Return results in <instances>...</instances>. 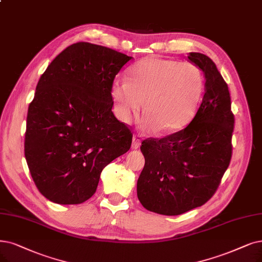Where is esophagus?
Returning <instances> with one entry per match:
<instances>
[{
    "instance_id": "1",
    "label": "esophagus",
    "mask_w": 262,
    "mask_h": 262,
    "mask_svg": "<svg viewBox=\"0 0 262 262\" xmlns=\"http://www.w3.org/2000/svg\"><path fill=\"white\" fill-rule=\"evenodd\" d=\"M140 146H141V137L139 134H135L133 137V141H132V148L138 149Z\"/></svg>"
}]
</instances>
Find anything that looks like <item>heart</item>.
I'll list each match as a JSON object with an SVG mask.
<instances>
[{
    "label": "heart",
    "mask_w": 262,
    "mask_h": 262,
    "mask_svg": "<svg viewBox=\"0 0 262 262\" xmlns=\"http://www.w3.org/2000/svg\"><path fill=\"white\" fill-rule=\"evenodd\" d=\"M201 72L189 62L147 57L127 72V81L113 83L118 118L129 123L143 108V127L157 134L180 131L190 121L201 98Z\"/></svg>",
    "instance_id": "1"
}]
</instances>
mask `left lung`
<instances>
[{"label":"left lung","instance_id":"1","mask_svg":"<svg viewBox=\"0 0 262 262\" xmlns=\"http://www.w3.org/2000/svg\"><path fill=\"white\" fill-rule=\"evenodd\" d=\"M205 75V93L187 127L142 142L145 165L138 180L142 205L157 214L181 215L205 204L222 183L232 157L234 115L227 82L211 58L187 57Z\"/></svg>","mask_w":262,"mask_h":262}]
</instances>
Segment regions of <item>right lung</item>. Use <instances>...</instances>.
Returning a JSON list of instances; mask_svg holds the SVG:
<instances>
[{"mask_svg":"<svg viewBox=\"0 0 262 262\" xmlns=\"http://www.w3.org/2000/svg\"><path fill=\"white\" fill-rule=\"evenodd\" d=\"M131 58L79 41L41 74L28 110L25 156L35 186L49 201H87L104 167L130 149L133 135L112 112V87Z\"/></svg>","mask_w":262,"mask_h":262,"instance_id":"right-lung-1","label":"right lung"}]
</instances>
